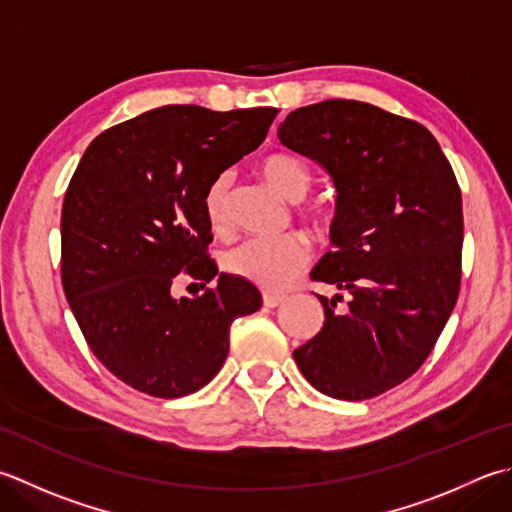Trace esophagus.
Segmentation results:
<instances>
[{
    "label": "esophagus",
    "mask_w": 512,
    "mask_h": 512,
    "mask_svg": "<svg viewBox=\"0 0 512 512\" xmlns=\"http://www.w3.org/2000/svg\"><path fill=\"white\" fill-rule=\"evenodd\" d=\"M284 295H279V293H270V290H264V306L266 308H277L279 304L284 302Z\"/></svg>",
    "instance_id": "obj_1"
}]
</instances>
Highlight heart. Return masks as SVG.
<instances>
[{
  "label": "heart",
  "instance_id": "b5f03b06",
  "mask_svg": "<svg viewBox=\"0 0 512 512\" xmlns=\"http://www.w3.org/2000/svg\"><path fill=\"white\" fill-rule=\"evenodd\" d=\"M262 173L284 197L299 202L313 188V173L304 162L290 155H270L262 162ZM230 173L217 175L208 184L204 210L208 224L217 233L230 226ZM302 215L315 224H326V213L313 204H297ZM310 239L304 233H286L282 237H250L233 246L224 255V268L230 275L266 290L286 288L310 262Z\"/></svg>",
  "mask_w": 512,
  "mask_h": 512
}]
</instances>
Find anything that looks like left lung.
Segmentation results:
<instances>
[{"instance_id": "1", "label": "left lung", "mask_w": 512, "mask_h": 512, "mask_svg": "<svg viewBox=\"0 0 512 512\" xmlns=\"http://www.w3.org/2000/svg\"><path fill=\"white\" fill-rule=\"evenodd\" d=\"M279 142L335 179V250L315 282L348 295L319 297L324 326L293 357L319 393L362 402L415 375L457 304L464 213L453 166L415 119L326 99L290 113Z\"/></svg>"}]
</instances>
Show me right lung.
Here are the masks:
<instances>
[{"instance_id":"right-lung-1","label":"right lung","mask_w":512,"mask_h":512,"mask_svg":"<svg viewBox=\"0 0 512 512\" xmlns=\"http://www.w3.org/2000/svg\"><path fill=\"white\" fill-rule=\"evenodd\" d=\"M277 108L215 113L170 104L97 135L62 206V286L93 355L159 399L195 393L228 355L230 324L262 306L246 279L219 275L193 300L182 278L217 275L204 210L208 184L253 153Z\"/></svg>"}]
</instances>
